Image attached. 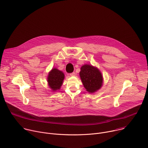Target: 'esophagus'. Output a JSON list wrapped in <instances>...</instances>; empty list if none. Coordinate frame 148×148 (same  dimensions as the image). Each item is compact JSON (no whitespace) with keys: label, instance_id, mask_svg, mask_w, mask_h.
<instances>
[{"label":"esophagus","instance_id":"34e87169","mask_svg":"<svg viewBox=\"0 0 148 148\" xmlns=\"http://www.w3.org/2000/svg\"><path fill=\"white\" fill-rule=\"evenodd\" d=\"M70 76H71V77L75 76V73L73 72V73H70Z\"/></svg>","mask_w":148,"mask_h":148}]
</instances>
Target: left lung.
<instances>
[{"mask_svg": "<svg viewBox=\"0 0 148 148\" xmlns=\"http://www.w3.org/2000/svg\"><path fill=\"white\" fill-rule=\"evenodd\" d=\"M79 77L86 91L94 93L98 91L103 85V76L96 67L86 64L80 69Z\"/></svg>", "mask_w": 148, "mask_h": 148, "instance_id": "1", "label": "left lung"}]
</instances>
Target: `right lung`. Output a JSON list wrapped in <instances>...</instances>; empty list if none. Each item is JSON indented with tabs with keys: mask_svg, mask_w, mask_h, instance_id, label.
Returning <instances> with one entry per match:
<instances>
[{
	"mask_svg": "<svg viewBox=\"0 0 148 148\" xmlns=\"http://www.w3.org/2000/svg\"><path fill=\"white\" fill-rule=\"evenodd\" d=\"M64 74L62 71L56 68H53L49 73L47 81L48 86L53 92L60 90V88L64 79Z\"/></svg>",
	"mask_w": 148,
	"mask_h": 148,
	"instance_id": "obj_1",
	"label": "right lung"
}]
</instances>
